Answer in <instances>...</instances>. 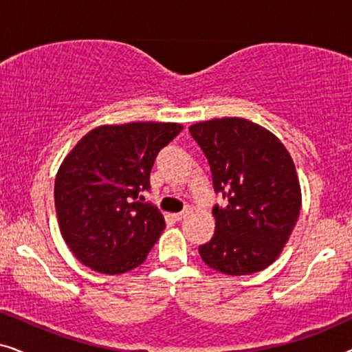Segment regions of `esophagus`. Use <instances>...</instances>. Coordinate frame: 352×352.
I'll use <instances>...</instances> for the list:
<instances>
[{
  "label": "esophagus",
  "mask_w": 352,
  "mask_h": 352,
  "mask_svg": "<svg viewBox=\"0 0 352 352\" xmlns=\"http://www.w3.org/2000/svg\"><path fill=\"white\" fill-rule=\"evenodd\" d=\"M189 213H190L189 210H184V211H181V213H175V214H173V218H175L176 221H182V219H186L187 216H189Z\"/></svg>",
  "instance_id": "1"
}]
</instances>
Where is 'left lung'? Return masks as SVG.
<instances>
[{"instance_id":"1","label":"left lung","mask_w":352,"mask_h":352,"mask_svg":"<svg viewBox=\"0 0 352 352\" xmlns=\"http://www.w3.org/2000/svg\"><path fill=\"white\" fill-rule=\"evenodd\" d=\"M208 158L213 186L228 205L213 208L216 229L199 253L228 276L259 272L276 261L301 210L295 163L276 134L239 117L189 128Z\"/></svg>"}]
</instances>
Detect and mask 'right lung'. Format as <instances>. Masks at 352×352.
I'll list each match as a JSON object with an SVG mask.
<instances>
[{
    "mask_svg": "<svg viewBox=\"0 0 352 352\" xmlns=\"http://www.w3.org/2000/svg\"><path fill=\"white\" fill-rule=\"evenodd\" d=\"M181 131L179 123L102 124L67 153L54 182L56 213L80 263L118 276L146 261L165 218L139 199L151 189L157 153Z\"/></svg>",
    "mask_w": 352,
    "mask_h": 352,
    "instance_id": "right-lung-1",
    "label": "right lung"
}]
</instances>
